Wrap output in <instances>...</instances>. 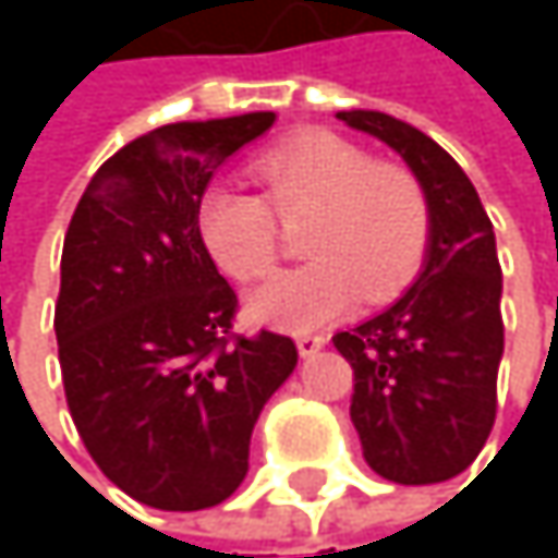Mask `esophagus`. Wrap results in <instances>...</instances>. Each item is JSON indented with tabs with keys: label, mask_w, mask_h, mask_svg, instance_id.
Returning <instances> with one entry per match:
<instances>
[{
	"label": "esophagus",
	"mask_w": 558,
	"mask_h": 558,
	"mask_svg": "<svg viewBox=\"0 0 558 558\" xmlns=\"http://www.w3.org/2000/svg\"><path fill=\"white\" fill-rule=\"evenodd\" d=\"M326 342H329L326 336H310V332H303V336H296V352H300L303 359H310V355H316Z\"/></svg>",
	"instance_id": "obj_1"
}]
</instances>
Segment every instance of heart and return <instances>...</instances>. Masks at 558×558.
Returning <instances> with one entry per match:
<instances>
[{
    "instance_id": "heart-1",
    "label": "heart",
    "mask_w": 558,
    "mask_h": 558,
    "mask_svg": "<svg viewBox=\"0 0 558 558\" xmlns=\"http://www.w3.org/2000/svg\"><path fill=\"white\" fill-rule=\"evenodd\" d=\"M262 196L219 183L199 203V235L213 262L235 280L271 275L280 222L313 219L303 268L283 271L248 296L252 319L306 332L339 319L362 293L385 303L413 278L429 206L420 180L400 165L375 161L362 145L332 132H303L252 161Z\"/></svg>"
}]
</instances>
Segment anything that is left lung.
Listing matches in <instances>:
<instances>
[{"mask_svg":"<svg viewBox=\"0 0 558 558\" xmlns=\"http://www.w3.org/2000/svg\"><path fill=\"white\" fill-rule=\"evenodd\" d=\"M336 119L393 148L429 206L416 280L385 313L332 336L355 372L349 413L362 456L397 485L449 482L475 462L498 413L504 323L495 226L465 170L429 135L375 109Z\"/></svg>","mask_w":558,"mask_h":558,"instance_id":"1","label":"left lung"}]
</instances>
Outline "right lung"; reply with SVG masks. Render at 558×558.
I'll return each instance as SVG.
<instances>
[{
	"instance_id": "1",
	"label": "right lung",
	"mask_w": 558,
	"mask_h": 558,
	"mask_svg": "<svg viewBox=\"0 0 558 558\" xmlns=\"http://www.w3.org/2000/svg\"><path fill=\"white\" fill-rule=\"evenodd\" d=\"M275 112L161 125L93 173L60 258L66 407L102 475L158 510L222 504L296 345L232 332L235 290L199 235V199Z\"/></svg>"
}]
</instances>
